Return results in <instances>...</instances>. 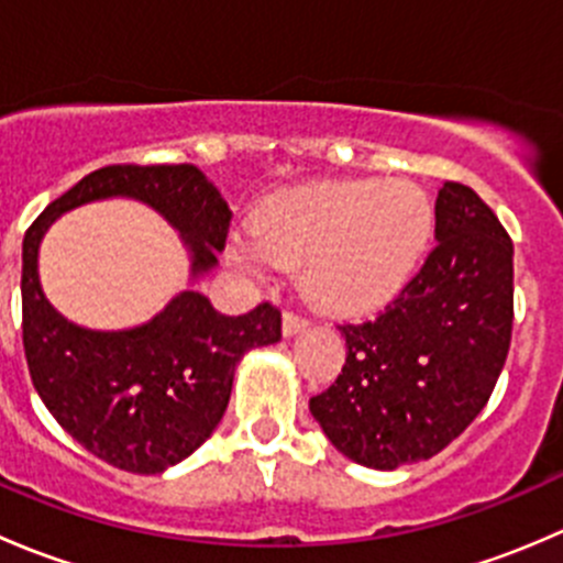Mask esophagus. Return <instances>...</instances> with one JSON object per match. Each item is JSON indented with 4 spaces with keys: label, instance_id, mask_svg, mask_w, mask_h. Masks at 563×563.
<instances>
[{
    "label": "esophagus",
    "instance_id": "1",
    "mask_svg": "<svg viewBox=\"0 0 563 563\" xmlns=\"http://www.w3.org/2000/svg\"><path fill=\"white\" fill-rule=\"evenodd\" d=\"M305 327H308V318L305 316L294 313V310H286V313H283V334H288V338H291V334L302 332Z\"/></svg>",
    "mask_w": 563,
    "mask_h": 563
}]
</instances>
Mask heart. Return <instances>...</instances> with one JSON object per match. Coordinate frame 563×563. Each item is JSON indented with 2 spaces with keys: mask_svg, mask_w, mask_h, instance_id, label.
I'll list each match as a JSON object with an SVG mask.
<instances>
[{
  "mask_svg": "<svg viewBox=\"0 0 563 563\" xmlns=\"http://www.w3.org/2000/svg\"><path fill=\"white\" fill-rule=\"evenodd\" d=\"M250 234L234 247L242 264L305 266L321 308L365 313L413 275L433 234V203L413 181H313L272 198Z\"/></svg>",
  "mask_w": 563,
  "mask_h": 563,
  "instance_id": "1",
  "label": "heart"
}]
</instances>
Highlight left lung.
I'll return each instance as SVG.
<instances>
[{"instance_id":"left-lung-1","label":"left lung","mask_w":563,"mask_h":563,"mask_svg":"<svg viewBox=\"0 0 563 563\" xmlns=\"http://www.w3.org/2000/svg\"><path fill=\"white\" fill-rule=\"evenodd\" d=\"M422 269L371 321L340 323L345 365L310 397L334 450L391 471L439 455L490 400L512 340V240L460 181L435 198Z\"/></svg>"}]
</instances>
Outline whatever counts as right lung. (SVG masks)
Instances as JSON below:
<instances>
[{"mask_svg": "<svg viewBox=\"0 0 563 563\" xmlns=\"http://www.w3.org/2000/svg\"><path fill=\"white\" fill-rule=\"evenodd\" d=\"M111 196L157 209L190 247L192 275L218 264L231 209L190 163H122L84 176L24 236L21 329L40 400L95 457L133 474H161L212 435L229 406L236 362L250 349L277 343L283 321L272 302L223 316L198 291H181L150 323L124 332H95L62 318L37 280L40 240L62 212Z\"/></svg>", "mask_w": 563, "mask_h": 563, "instance_id": "obj_1", "label": "right lung"}]
</instances>
